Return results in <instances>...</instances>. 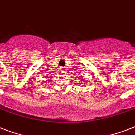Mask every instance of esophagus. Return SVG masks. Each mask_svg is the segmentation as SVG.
<instances>
[{
  "label": "esophagus",
  "instance_id": "obj_1",
  "mask_svg": "<svg viewBox=\"0 0 135 135\" xmlns=\"http://www.w3.org/2000/svg\"><path fill=\"white\" fill-rule=\"evenodd\" d=\"M60 71H61L63 74H64L66 73V71L64 70V68H61V69H60Z\"/></svg>",
  "mask_w": 135,
  "mask_h": 135
}]
</instances>
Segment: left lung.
Listing matches in <instances>:
<instances>
[{
	"label": "left lung",
	"mask_w": 135,
	"mask_h": 135,
	"mask_svg": "<svg viewBox=\"0 0 135 135\" xmlns=\"http://www.w3.org/2000/svg\"><path fill=\"white\" fill-rule=\"evenodd\" d=\"M81 79H82V80H83V79H84V78H83V77H82V78H81Z\"/></svg>",
	"instance_id": "obj_1"
}]
</instances>
